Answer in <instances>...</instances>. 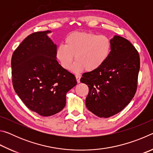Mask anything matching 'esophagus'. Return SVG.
<instances>
[{"label":"esophagus","instance_id":"1","mask_svg":"<svg viewBox=\"0 0 153 153\" xmlns=\"http://www.w3.org/2000/svg\"><path fill=\"white\" fill-rule=\"evenodd\" d=\"M76 77L77 83H79L80 82V78H81V76H80V75H76Z\"/></svg>","mask_w":153,"mask_h":153}]
</instances>
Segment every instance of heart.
I'll return each mask as SVG.
<instances>
[{
    "instance_id": "b5f03b06",
    "label": "heart",
    "mask_w": 153,
    "mask_h": 153,
    "mask_svg": "<svg viewBox=\"0 0 153 153\" xmlns=\"http://www.w3.org/2000/svg\"><path fill=\"white\" fill-rule=\"evenodd\" d=\"M111 42L107 36L91 32H73L65 39V45H59L56 56L61 66L69 70L75 59L72 70L84 69L94 71L100 68L109 56Z\"/></svg>"
}]
</instances>
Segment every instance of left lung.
<instances>
[{"label":"left lung","mask_w":153,"mask_h":153,"mask_svg":"<svg viewBox=\"0 0 153 153\" xmlns=\"http://www.w3.org/2000/svg\"><path fill=\"white\" fill-rule=\"evenodd\" d=\"M109 56L94 71L84 73L80 82L88 85L86 105L98 117L120 113L136 94L140 66L138 51L126 38L115 36Z\"/></svg>","instance_id":"8db88e82"}]
</instances>
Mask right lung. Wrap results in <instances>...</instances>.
Masks as SVG:
<instances>
[{"label": "right lung", "instance_id": "right-lung-1", "mask_svg": "<svg viewBox=\"0 0 153 153\" xmlns=\"http://www.w3.org/2000/svg\"><path fill=\"white\" fill-rule=\"evenodd\" d=\"M27 36L11 58L14 90L31 111L44 117L55 115L66 104V94L77 84L74 74L56 61V45L46 33Z\"/></svg>", "mask_w": 153, "mask_h": 153}]
</instances>
